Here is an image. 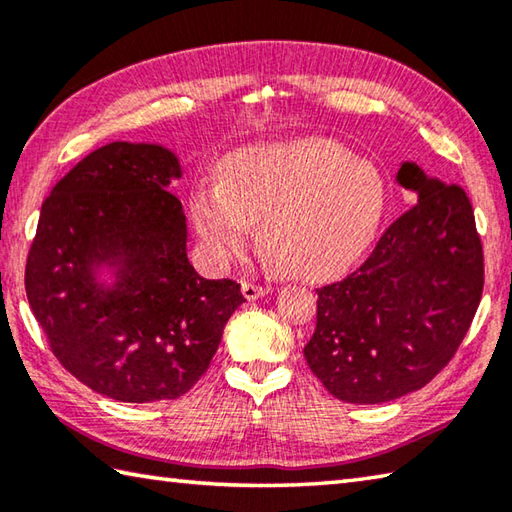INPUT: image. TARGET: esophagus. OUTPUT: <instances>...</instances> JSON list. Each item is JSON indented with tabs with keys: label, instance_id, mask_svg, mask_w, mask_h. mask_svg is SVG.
<instances>
[{
	"label": "esophagus",
	"instance_id": "esophagus-1",
	"mask_svg": "<svg viewBox=\"0 0 512 512\" xmlns=\"http://www.w3.org/2000/svg\"><path fill=\"white\" fill-rule=\"evenodd\" d=\"M268 293H270L268 286H259V284H253V282H244V284H242V295H244L246 299H250V302H253V299L264 297V295H268Z\"/></svg>",
	"mask_w": 512,
	"mask_h": 512
}]
</instances>
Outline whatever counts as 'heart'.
I'll list each match as a JSON object with an SVG mask.
<instances>
[{
    "mask_svg": "<svg viewBox=\"0 0 512 512\" xmlns=\"http://www.w3.org/2000/svg\"><path fill=\"white\" fill-rule=\"evenodd\" d=\"M386 208L379 170L330 139L257 144L219 168V184L190 195V217L222 262L246 255L259 222L262 255L288 277H326L346 268L375 237Z\"/></svg>",
    "mask_w": 512,
    "mask_h": 512,
    "instance_id": "b5f03b06",
    "label": "heart"
}]
</instances>
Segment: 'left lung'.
Returning <instances> with one entry per match:
<instances>
[{
    "label": "left lung",
    "instance_id": "obj_1",
    "mask_svg": "<svg viewBox=\"0 0 512 512\" xmlns=\"http://www.w3.org/2000/svg\"><path fill=\"white\" fill-rule=\"evenodd\" d=\"M397 182L419 193L353 273L317 288L308 368L333 397L382 404L437 377L464 342L484 290V248L466 190L415 164Z\"/></svg>",
    "mask_w": 512,
    "mask_h": 512
}]
</instances>
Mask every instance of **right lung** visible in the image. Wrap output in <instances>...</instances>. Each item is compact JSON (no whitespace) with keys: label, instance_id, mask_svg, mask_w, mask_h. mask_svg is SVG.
I'll list each match as a JSON object with an SVG mask.
<instances>
[{"label":"right lung","instance_id":"right-lung-1","mask_svg":"<svg viewBox=\"0 0 512 512\" xmlns=\"http://www.w3.org/2000/svg\"><path fill=\"white\" fill-rule=\"evenodd\" d=\"M162 146L113 142L88 153L42 204L26 295L70 375L117 402L177 399L197 384L246 302L233 279H204L186 257V217ZM122 261L104 289L94 266Z\"/></svg>","mask_w":512,"mask_h":512}]
</instances>
